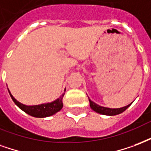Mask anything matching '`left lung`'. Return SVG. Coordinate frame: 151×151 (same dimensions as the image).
Listing matches in <instances>:
<instances>
[{"label": "left lung", "mask_w": 151, "mask_h": 151, "mask_svg": "<svg viewBox=\"0 0 151 151\" xmlns=\"http://www.w3.org/2000/svg\"><path fill=\"white\" fill-rule=\"evenodd\" d=\"M89 100V103H90V107L92 109V110L95 111L96 113H100V114H103V115H107V116H115V115H118L120 113H123L124 111L128 109L131 104L126 105L125 107L122 108H118V109H110V108H106L101 106L99 104H96L95 102H93L91 101L90 99Z\"/></svg>", "instance_id": "1"}]
</instances>
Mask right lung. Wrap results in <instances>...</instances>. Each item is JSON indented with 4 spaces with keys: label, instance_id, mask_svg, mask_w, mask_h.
<instances>
[{
    "label": "right lung",
    "instance_id": "right-lung-1",
    "mask_svg": "<svg viewBox=\"0 0 151 151\" xmlns=\"http://www.w3.org/2000/svg\"><path fill=\"white\" fill-rule=\"evenodd\" d=\"M8 91H9V93L12 100L22 110L32 116L42 118V117L52 116L62 109L63 105V97L65 94L66 89L64 90V92L62 95L60 96L58 99H56L55 101H52L50 103H45V104H38V105H26V104H22L14 98L13 95L11 94V92H9V88H8Z\"/></svg>",
    "mask_w": 151,
    "mask_h": 151
}]
</instances>
